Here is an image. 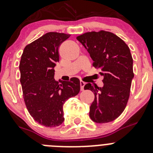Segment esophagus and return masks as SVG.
<instances>
[{
    "mask_svg": "<svg viewBox=\"0 0 153 153\" xmlns=\"http://www.w3.org/2000/svg\"><path fill=\"white\" fill-rule=\"evenodd\" d=\"M79 84H80V89H81V91H83L84 90V86H85V84H86V82L81 80L80 82H79Z\"/></svg>",
    "mask_w": 153,
    "mask_h": 153,
    "instance_id": "obj_1",
    "label": "esophagus"
}]
</instances>
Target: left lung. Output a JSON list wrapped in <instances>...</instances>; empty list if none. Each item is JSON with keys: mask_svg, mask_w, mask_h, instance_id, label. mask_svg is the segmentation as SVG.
<instances>
[{"mask_svg": "<svg viewBox=\"0 0 153 153\" xmlns=\"http://www.w3.org/2000/svg\"><path fill=\"white\" fill-rule=\"evenodd\" d=\"M76 39L90 54L92 66L99 68L104 77L103 87L91 83L84 86L95 95L89 117L96 123L111 122L124 111L130 96L134 76L130 48L118 36L104 30L86 33Z\"/></svg>", "mask_w": 153, "mask_h": 153, "instance_id": "8db88e82", "label": "left lung"}]
</instances>
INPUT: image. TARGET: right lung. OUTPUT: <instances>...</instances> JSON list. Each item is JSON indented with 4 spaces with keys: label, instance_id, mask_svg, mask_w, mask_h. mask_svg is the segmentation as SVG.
Segmentation results:
<instances>
[{
    "label": "right lung",
    "instance_id": "add662e5",
    "mask_svg": "<svg viewBox=\"0 0 153 153\" xmlns=\"http://www.w3.org/2000/svg\"><path fill=\"white\" fill-rule=\"evenodd\" d=\"M69 34L48 33L25 47L19 62L20 82L28 111L36 122L48 127L64 120L63 105L80 89L79 79L58 82L54 79L59 62L60 45Z\"/></svg>",
    "mask_w": 153,
    "mask_h": 153
}]
</instances>
